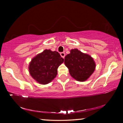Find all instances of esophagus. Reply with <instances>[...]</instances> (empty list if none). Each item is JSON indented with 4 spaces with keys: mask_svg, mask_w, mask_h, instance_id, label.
Instances as JSON below:
<instances>
[{
    "mask_svg": "<svg viewBox=\"0 0 123 123\" xmlns=\"http://www.w3.org/2000/svg\"><path fill=\"white\" fill-rule=\"evenodd\" d=\"M60 55H61V57L63 58V59H64V57H65V53H61V54H60Z\"/></svg>",
    "mask_w": 123,
    "mask_h": 123,
    "instance_id": "34e87169",
    "label": "esophagus"
}]
</instances>
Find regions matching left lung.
<instances>
[{
    "label": "left lung",
    "mask_w": 123,
    "mask_h": 123,
    "mask_svg": "<svg viewBox=\"0 0 123 123\" xmlns=\"http://www.w3.org/2000/svg\"><path fill=\"white\" fill-rule=\"evenodd\" d=\"M64 63L69 69L72 78L81 82L89 78L94 72L96 66L93 57L78 49L70 50V54L64 58Z\"/></svg>",
    "instance_id": "8db88e82"
}]
</instances>
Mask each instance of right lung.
Here are the masks:
<instances>
[{"instance_id":"obj_1","label":"right lung","mask_w":123,"mask_h":123,"mask_svg":"<svg viewBox=\"0 0 123 123\" xmlns=\"http://www.w3.org/2000/svg\"><path fill=\"white\" fill-rule=\"evenodd\" d=\"M64 61L60 54L45 49L31 60L29 65L30 75L40 84L50 82L57 74V68Z\"/></svg>"}]
</instances>
